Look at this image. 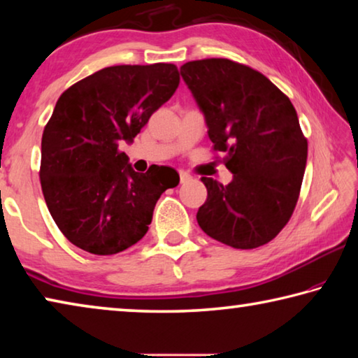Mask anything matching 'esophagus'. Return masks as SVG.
<instances>
[{
  "label": "esophagus",
  "instance_id": "34e87169",
  "mask_svg": "<svg viewBox=\"0 0 358 358\" xmlns=\"http://www.w3.org/2000/svg\"><path fill=\"white\" fill-rule=\"evenodd\" d=\"M178 173H180V181H181V183H186V181H189L192 178L191 175L187 173V172H185V171H180Z\"/></svg>",
  "mask_w": 358,
  "mask_h": 358
}]
</instances>
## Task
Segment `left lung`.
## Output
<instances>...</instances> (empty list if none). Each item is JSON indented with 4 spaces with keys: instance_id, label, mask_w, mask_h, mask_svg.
Instances as JSON below:
<instances>
[{
    "instance_id": "1",
    "label": "left lung",
    "mask_w": 358,
    "mask_h": 358,
    "mask_svg": "<svg viewBox=\"0 0 358 358\" xmlns=\"http://www.w3.org/2000/svg\"><path fill=\"white\" fill-rule=\"evenodd\" d=\"M180 74L234 178L202 177L197 222L221 243L252 250L273 240L299 201L308 142L292 102L264 74L226 58L189 62Z\"/></svg>"
}]
</instances>
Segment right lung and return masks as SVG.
Masks as SVG:
<instances>
[{
	"label": "right lung",
	"instance_id": "add662e5",
	"mask_svg": "<svg viewBox=\"0 0 358 358\" xmlns=\"http://www.w3.org/2000/svg\"><path fill=\"white\" fill-rule=\"evenodd\" d=\"M175 64L110 66L59 96L42 134L41 186L58 229L80 250L110 256L147 234L161 194L180 183L172 167L138 173L120 151L172 98Z\"/></svg>",
	"mask_w": 358,
	"mask_h": 358
}]
</instances>
